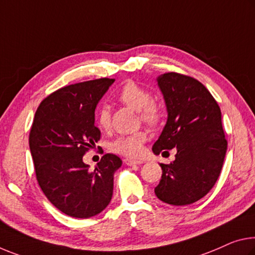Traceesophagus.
Masks as SVG:
<instances>
[{"label": "esophagus", "mask_w": 255, "mask_h": 255, "mask_svg": "<svg viewBox=\"0 0 255 255\" xmlns=\"http://www.w3.org/2000/svg\"><path fill=\"white\" fill-rule=\"evenodd\" d=\"M125 163L129 167H131V165H138V164H142L143 161H139V160H132V159H126L125 160Z\"/></svg>", "instance_id": "34e87169"}]
</instances>
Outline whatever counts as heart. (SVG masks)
<instances>
[{"instance_id":"heart-1","label":"heart","mask_w":255,"mask_h":255,"mask_svg":"<svg viewBox=\"0 0 255 255\" xmlns=\"http://www.w3.org/2000/svg\"><path fill=\"white\" fill-rule=\"evenodd\" d=\"M119 100L136 111H139L140 119L147 124H156L160 119L161 112L154 102H151V94L134 82L126 83L119 92ZM98 124L102 129H109L111 126L110 111L107 107H102L98 113ZM147 140V135L144 131H136L132 134L120 136L111 143V149L118 154L136 157L140 155L143 145Z\"/></svg>"}]
</instances>
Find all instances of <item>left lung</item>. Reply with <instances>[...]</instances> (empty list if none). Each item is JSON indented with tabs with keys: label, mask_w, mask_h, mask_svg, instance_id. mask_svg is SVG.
<instances>
[{
	"label": "left lung",
	"mask_w": 255,
	"mask_h": 255,
	"mask_svg": "<svg viewBox=\"0 0 255 255\" xmlns=\"http://www.w3.org/2000/svg\"><path fill=\"white\" fill-rule=\"evenodd\" d=\"M168 118L153 144L154 154L175 147L176 159L160 163L162 177L154 188L157 199L171 205H187L207 195L220 175L227 140L220 108L203 84L176 72L160 75Z\"/></svg>",
	"instance_id": "1"
}]
</instances>
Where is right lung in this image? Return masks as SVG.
Masks as SVG:
<instances>
[{"label":"right lung","instance_id":"right-lung-1","mask_svg":"<svg viewBox=\"0 0 255 255\" xmlns=\"http://www.w3.org/2000/svg\"><path fill=\"white\" fill-rule=\"evenodd\" d=\"M115 79L101 78L62 87L42 101L29 134L36 178L45 196L67 216L99 215L112 199L119 156L103 155L94 171L83 161L101 137L95 109Z\"/></svg>","mask_w":255,"mask_h":255}]
</instances>
